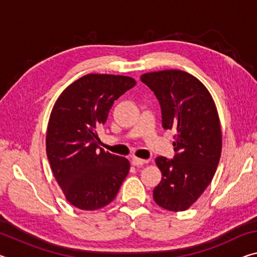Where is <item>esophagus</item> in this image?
Masks as SVG:
<instances>
[{
    "mask_svg": "<svg viewBox=\"0 0 257 257\" xmlns=\"http://www.w3.org/2000/svg\"><path fill=\"white\" fill-rule=\"evenodd\" d=\"M147 162H149L147 160H142L138 158H133V160H132V163L135 165V167H142V165L146 164Z\"/></svg>",
    "mask_w": 257,
    "mask_h": 257,
    "instance_id": "34e87169",
    "label": "esophagus"
}]
</instances>
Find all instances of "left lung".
<instances>
[{"mask_svg":"<svg viewBox=\"0 0 257 257\" xmlns=\"http://www.w3.org/2000/svg\"><path fill=\"white\" fill-rule=\"evenodd\" d=\"M141 80L154 93L164 129L175 130V156H158L162 180L155 203L168 211L188 208L204 193L216 171L222 136L214 101L197 78L181 70L149 72Z\"/></svg>","mask_w":257,"mask_h":257,"instance_id":"left-lung-1","label":"left lung"}]
</instances>
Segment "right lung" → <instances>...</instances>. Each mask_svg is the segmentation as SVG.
I'll return each mask as SVG.
<instances>
[{"label":"right lung","instance_id":"obj_1","mask_svg":"<svg viewBox=\"0 0 257 257\" xmlns=\"http://www.w3.org/2000/svg\"><path fill=\"white\" fill-rule=\"evenodd\" d=\"M136 85L133 78L90 73L72 82L52 110L46 153L68 202L94 211L115 198L129 172V161L99 149L97 125L113 103Z\"/></svg>","mask_w":257,"mask_h":257}]
</instances>
